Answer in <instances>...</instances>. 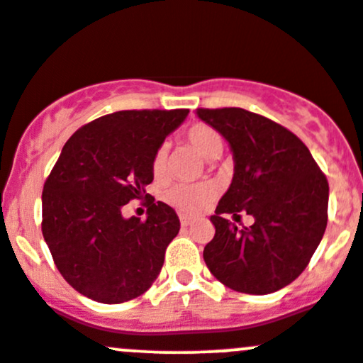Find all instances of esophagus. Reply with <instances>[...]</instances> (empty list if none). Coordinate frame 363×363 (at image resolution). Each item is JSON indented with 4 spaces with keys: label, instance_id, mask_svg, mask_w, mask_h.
I'll return each instance as SVG.
<instances>
[{
    "label": "esophagus",
    "instance_id": "esophagus-1",
    "mask_svg": "<svg viewBox=\"0 0 363 363\" xmlns=\"http://www.w3.org/2000/svg\"><path fill=\"white\" fill-rule=\"evenodd\" d=\"M189 224H193V217H188V216H181V226L188 228Z\"/></svg>",
    "mask_w": 363,
    "mask_h": 363
}]
</instances>
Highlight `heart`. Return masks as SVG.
I'll list each match as a JSON object with an SVG mask.
<instances>
[{
    "label": "heart",
    "instance_id": "1",
    "mask_svg": "<svg viewBox=\"0 0 363 363\" xmlns=\"http://www.w3.org/2000/svg\"><path fill=\"white\" fill-rule=\"evenodd\" d=\"M186 140L203 156L205 160L219 158L223 152L224 143L212 127L203 123H196L186 132ZM169 170V151L167 146H160L155 151L151 160V172L156 181L165 179ZM217 196V188L212 182H198V184H175L165 193V200L172 207L181 212L196 213Z\"/></svg>",
    "mask_w": 363,
    "mask_h": 363
}]
</instances>
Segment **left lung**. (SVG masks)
Listing matches in <instances>:
<instances>
[{
  "instance_id": "left-lung-1",
  "label": "left lung",
  "mask_w": 363,
  "mask_h": 363,
  "mask_svg": "<svg viewBox=\"0 0 363 363\" xmlns=\"http://www.w3.org/2000/svg\"><path fill=\"white\" fill-rule=\"evenodd\" d=\"M230 144L233 181L219 200L207 268L220 284L243 294H272L292 284L310 262L327 228L329 182L299 137L242 108L196 109ZM240 211L255 224L228 221Z\"/></svg>"
}]
</instances>
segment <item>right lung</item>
<instances>
[{
    "instance_id": "add662e5",
    "label": "right lung",
    "mask_w": 363,
    "mask_h": 363,
    "mask_svg": "<svg viewBox=\"0 0 363 363\" xmlns=\"http://www.w3.org/2000/svg\"><path fill=\"white\" fill-rule=\"evenodd\" d=\"M189 109L118 111L76 130L43 188L41 231L57 269L89 299L120 304L158 278L165 250L181 230L177 213L146 193L155 151ZM148 217L125 220L130 199Z\"/></svg>"
}]
</instances>
